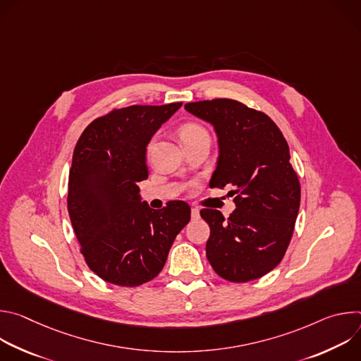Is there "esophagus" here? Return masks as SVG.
I'll list each match as a JSON object with an SVG mask.
<instances>
[{
    "instance_id": "1",
    "label": "esophagus",
    "mask_w": 361,
    "mask_h": 361,
    "mask_svg": "<svg viewBox=\"0 0 361 361\" xmlns=\"http://www.w3.org/2000/svg\"><path fill=\"white\" fill-rule=\"evenodd\" d=\"M198 217H200V210L195 209V207H192V209H191V219H192V220H197Z\"/></svg>"
}]
</instances>
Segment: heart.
I'll return each mask as SVG.
<instances>
[{"label":"heart","instance_id":"heart-1","mask_svg":"<svg viewBox=\"0 0 361 361\" xmlns=\"http://www.w3.org/2000/svg\"><path fill=\"white\" fill-rule=\"evenodd\" d=\"M202 135H209V134L205 131V128H202L200 124H195V123H187L180 128V137L183 142L197 137H202Z\"/></svg>","mask_w":361,"mask_h":361}]
</instances>
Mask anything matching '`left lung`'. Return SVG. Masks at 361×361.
<instances>
[{
    "label": "left lung",
    "mask_w": 361,
    "mask_h": 361,
    "mask_svg": "<svg viewBox=\"0 0 361 361\" xmlns=\"http://www.w3.org/2000/svg\"><path fill=\"white\" fill-rule=\"evenodd\" d=\"M210 123L219 138V160L210 187L234 197L226 220L219 210L202 209L210 226L207 259L224 280L247 283L271 271L283 260L300 209V181L290 149L276 123L264 113L230 98L184 106Z\"/></svg>",
    "instance_id": "8db88e82"
}]
</instances>
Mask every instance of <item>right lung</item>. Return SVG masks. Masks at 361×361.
<instances>
[{"mask_svg":"<svg viewBox=\"0 0 361 361\" xmlns=\"http://www.w3.org/2000/svg\"><path fill=\"white\" fill-rule=\"evenodd\" d=\"M183 102L131 106L95 118L82 131L68 177V214L87 266L104 281L137 287L163 270L190 221L185 201L152 210L137 183L148 177L151 137Z\"/></svg>","mask_w":361,"mask_h":361,"instance_id":"obj_1","label":"right lung"}]
</instances>
